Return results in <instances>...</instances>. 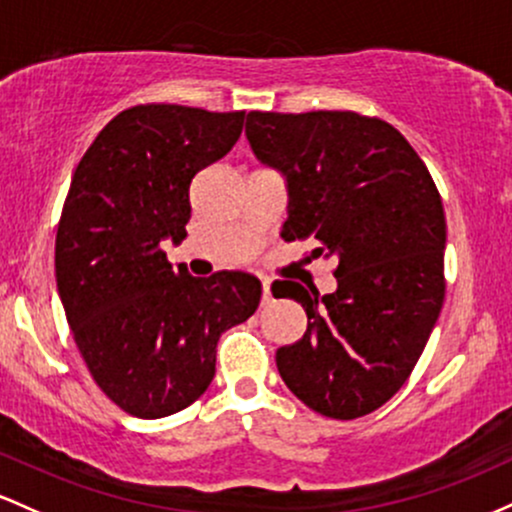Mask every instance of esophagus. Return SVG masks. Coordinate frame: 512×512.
Segmentation results:
<instances>
[{"label": "esophagus", "instance_id": "obj_1", "mask_svg": "<svg viewBox=\"0 0 512 512\" xmlns=\"http://www.w3.org/2000/svg\"><path fill=\"white\" fill-rule=\"evenodd\" d=\"M261 287H263V297H261V304H268V302H271V283H268V280H263Z\"/></svg>", "mask_w": 512, "mask_h": 512}]
</instances>
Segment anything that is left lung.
<instances>
[{"instance_id": "obj_1", "label": "left lung", "mask_w": 512, "mask_h": 512, "mask_svg": "<svg viewBox=\"0 0 512 512\" xmlns=\"http://www.w3.org/2000/svg\"><path fill=\"white\" fill-rule=\"evenodd\" d=\"M261 164L285 176V241L314 239L336 258V290L278 280L273 297L307 312V331L278 348L292 394L350 421L409 380L445 300V212L426 164L399 130L353 111L246 116Z\"/></svg>"}]
</instances>
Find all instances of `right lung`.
<instances>
[{"instance_id":"1","label":"right lung","mask_w":512,"mask_h":512,"mask_svg":"<svg viewBox=\"0 0 512 512\" xmlns=\"http://www.w3.org/2000/svg\"><path fill=\"white\" fill-rule=\"evenodd\" d=\"M244 111L147 103L118 113L74 171L55 239L57 292L101 392L137 418L191 406L215 377L217 341L261 302L258 278L174 271L191 183L239 140Z\"/></svg>"}]
</instances>
